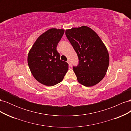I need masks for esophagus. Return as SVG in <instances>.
<instances>
[{
  "instance_id": "34e87169",
  "label": "esophagus",
  "mask_w": 131,
  "mask_h": 131,
  "mask_svg": "<svg viewBox=\"0 0 131 131\" xmlns=\"http://www.w3.org/2000/svg\"><path fill=\"white\" fill-rule=\"evenodd\" d=\"M67 63H68V64H69V67H72V64H71V63H70V61L69 59H68V61H67Z\"/></svg>"
}]
</instances>
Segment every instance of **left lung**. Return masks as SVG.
<instances>
[{"mask_svg": "<svg viewBox=\"0 0 131 131\" xmlns=\"http://www.w3.org/2000/svg\"><path fill=\"white\" fill-rule=\"evenodd\" d=\"M66 35L79 58L73 67L78 82L86 87L96 85L104 78L109 64V56L104 43L90 27L82 26L67 29Z\"/></svg>", "mask_w": 131, "mask_h": 131, "instance_id": "obj_1", "label": "left lung"}]
</instances>
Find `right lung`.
I'll return each instance as SVG.
<instances>
[{"instance_id": "right-lung-1", "label": "right lung", "mask_w": 131, "mask_h": 131, "mask_svg": "<svg viewBox=\"0 0 131 131\" xmlns=\"http://www.w3.org/2000/svg\"><path fill=\"white\" fill-rule=\"evenodd\" d=\"M64 30L51 28L39 36L28 54V64L34 78L41 84L52 86L61 82L68 64L60 59L56 47Z\"/></svg>"}]
</instances>
